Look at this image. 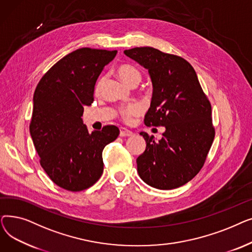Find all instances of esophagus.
<instances>
[{
    "label": "esophagus",
    "instance_id": "1",
    "mask_svg": "<svg viewBox=\"0 0 252 252\" xmlns=\"http://www.w3.org/2000/svg\"><path fill=\"white\" fill-rule=\"evenodd\" d=\"M133 135H134L133 131L128 130L126 127H121V128H119V136H121V137H131Z\"/></svg>",
    "mask_w": 252,
    "mask_h": 252
}]
</instances>
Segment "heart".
Returning a JSON list of instances; mask_svg holds the SVG:
<instances>
[{"label":"heart","instance_id":"heart-1","mask_svg":"<svg viewBox=\"0 0 252 252\" xmlns=\"http://www.w3.org/2000/svg\"><path fill=\"white\" fill-rule=\"evenodd\" d=\"M116 73L128 86L135 85V84L138 85L142 78L141 72L137 68H135L134 66H130V65L119 66V67L116 69ZM102 84H103V79H100L96 86V93L100 92ZM141 112H142V107L137 103L125 106V107H123L121 111H119L122 117L126 119V121H129L130 117L136 116Z\"/></svg>","mask_w":252,"mask_h":252}]
</instances>
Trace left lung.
<instances>
[{"label":"left lung","mask_w":252,"mask_h":252,"mask_svg":"<svg viewBox=\"0 0 252 252\" xmlns=\"http://www.w3.org/2000/svg\"><path fill=\"white\" fill-rule=\"evenodd\" d=\"M125 54L148 70L153 87L146 126H161L163 138L140 135L146 149L137 158L138 174L151 187L179 188L201 169L215 138L211 106L192 65L182 57L152 47L126 50Z\"/></svg>","instance_id":"1"}]
</instances>
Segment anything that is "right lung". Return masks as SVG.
<instances>
[{"label":"right lung","instance_id":"right-lung-1","mask_svg":"<svg viewBox=\"0 0 252 252\" xmlns=\"http://www.w3.org/2000/svg\"><path fill=\"white\" fill-rule=\"evenodd\" d=\"M117 51L77 49L54 64L37 84L30 133L41 165L57 186L72 192L102 176V152L119 135L115 126L89 130L85 106L94 101L97 79Z\"/></svg>","mask_w":252,"mask_h":252}]
</instances>
